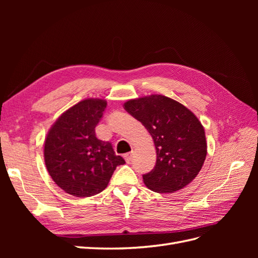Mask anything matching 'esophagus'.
<instances>
[{
    "instance_id": "esophagus-1",
    "label": "esophagus",
    "mask_w": 258,
    "mask_h": 258,
    "mask_svg": "<svg viewBox=\"0 0 258 258\" xmlns=\"http://www.w3.org/2000/svg\"><path fill=\"white\" fill-rule=\"evenodd\" d=\"M123 158L124 160H126L127 163H130L131 162V159H132V153H127L123 155Z\"/></svg>"
}]
</instances>
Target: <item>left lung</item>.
Listing matches in <instances>:
<instances>
[{
	"label": "left lung",
	"instance_id": "left-lung-1",
	"mask_svg": "<svg viewBox=\"0 0 258 258\" xmlns=\"http://www.w3.org/2000/svg\"><path fill=\"white\" fill-rule=\"evenodd\" d=\"M123 107L154 140L157 159L151 172L143 174L144 184L156 192H173L188 185L207 156L205 129L195 114L161 95L129 100Z\"/></svg>",
	"mask_w": 258,
	"mask_h": 258
}]
</instances>
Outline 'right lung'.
<instances>
[{
  "label": "right lung",
  "instance_id": "1",
  "mask_svg": "<svg viewBox=\"0 0 258 258\" xmlns=\"http://www.w3.org/2000/svg\"><path fill=\"white\" fill-rule=\"evenodd\" d=\"M106 101L86 99L62 114L45 139L44 159L53 182L75 197H90L106 188L117 166L110 142L96 137Z\"/></svg>",
  "mask_w": 258,
  "mask_h": 258
}]
</instances>
